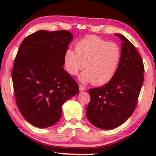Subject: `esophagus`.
<instances>
[{
	"label": "esophagus",
	"mask_w": 156,
	"mask_h": 156,
	"mask_svg": "<svg viewBox=\"0 0 156 156\" xmlns=\"http://www.w3.org/2000/svg\"><path fill=\"white\" fill-rule=\"evenodd\" d=\"M79 89H80V91H84L85 89H86V87H85L84 86H83V85L82 84H80L79 85Z\"/></svg>",
	"instance_id": "esophagus-1"
}]
</instances>
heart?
<instances>
[{"label": "heart", "instance_id": "1", "mask_svg": "<svg viewBox=\"0 0 156 156\" xmlns=\"http://www.w3.org/2000/svg\"><path fill=\"white\" fill-rule=\"evenodd\" d=\"M75 50L68 48L63 56L66 71L76 75L85 67L80 78L83 82L104 85L116 74L121 59L119 46L95 35H89L76 42Z\"/></svg>", "mask_w": 156, "mask_h": 156}]
</instances>
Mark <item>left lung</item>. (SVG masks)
Wrapping results in <instances>:
<instances>
[{
    "label": "left lung",
    "mask_w": 156,
    "mask_h": 156,
    "mask_svg": "<svg viewBox=\"0 0 156 156\" xmlns=\"http://www.w3.org/2000/svg\"><path fill=\"white\" fill-rule=\"evenodd\" d=\"M115 35L123 41L116 74L107 84L89 89L87 119L101 129L118 127L131 116L137 106L144 78V62L135 47L123 35Z\"/></svg>",
    "instance_id": "left-lung-1"
}]
</instances>
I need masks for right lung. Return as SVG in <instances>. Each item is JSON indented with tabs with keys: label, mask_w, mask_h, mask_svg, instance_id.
Returning <instances> with one entry per match:
<instances>
[{
	"label": "right lung",
	"mask_w": 156,
	"mask_h": 156,
	"mask_svg": "<svg viewBox=\"0 0 156 156\" xmlns=\"http://www.w3.org/2000/svg\"><path fill=\"white\" fill-rule=\"evenodd\" d=\"M73 35L67 30H39L23 40L12 69L16 104L34 126L47 128L60 119L62 106L79 92L62 66Z\"/></svg>",
	"instance_id": "obj_1"
}]
</instances>
